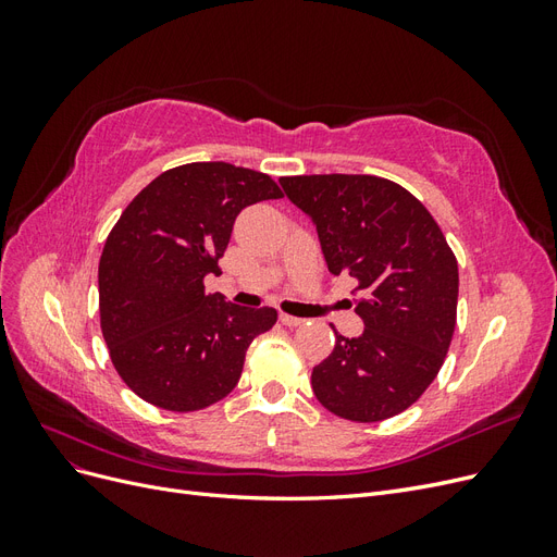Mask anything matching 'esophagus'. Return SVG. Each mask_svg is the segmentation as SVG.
Returning a JSON list of instances; mask_svg holds the SVG:
<instances>
[{"instance_id":"34e87169","label":"esophagus","mask_w":557,"mask_h":557,"mask_svg":"<svg viewBox=\"0 0 557 557\" xmlns=\"http://www.w3.org/2000/svg\"><path fill=\"white\" fill-rule=\"evenodd\" d=\"M278 320H281L283 325H288V327H299V325H305V320L297 318V315H288V313H281V315H278Z\"/></svg>"}]
</instances>
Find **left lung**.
<instances>
[{
    "instance_id": "obj_1",
    "label": "left lung",
    "mask_w": 557,
    "mask_h": 557,
    "mask_svg": "<svg viewBox=\"0 0 557 557\" xmlns=\"http://www.w3.org/2000/svg\"><path fill=\"white\" fill-rule=\"evenodd\" d=\"M318 230L334 274L358 281L364 332H334L311 387L327 411L379 423L409 409L440 374L458 315V260L432 213L401 185L369 174L283 176Z\"/></svg>"
}]
</instances>
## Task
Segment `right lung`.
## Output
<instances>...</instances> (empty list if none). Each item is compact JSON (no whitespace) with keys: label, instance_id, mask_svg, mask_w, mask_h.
I'll use <instances>...</instances> for the list:
<instances>
[{"label":"right lung","instance_id":"obj_1","mask_svg":"<svg viewBox=\"0 0 557 557\" xmlns=\"http://www.w3.org/2000/svg\"><path fill=\"white\" fill-rule=\"evenodd\" d=\"M283 197L262 172L190 162L162 172L117 218L99 258V323L125 385L166 411H199L239 383L246 350L276 309L205 293L234 218Z\"/></svg>","mask_w":557,"mask_h":557}]
</instances>
